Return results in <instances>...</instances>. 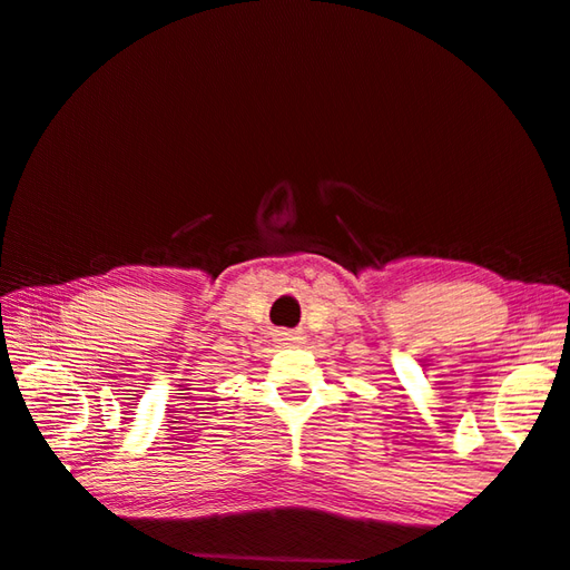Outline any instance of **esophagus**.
Wrapping results in <instances>:
<instances>
[{
	"label": "esophagus",
	"mask_w": 570,
	"mask_h": 570,
	"mask_svg": "<svg viewBox=\"0 0 570 570\" xmlns=\"http://www.w3.org/2000/svg\"><path fill=\"white\" fill-rule=\"evenodd\" d=\"M299 340H303V337L289 335V332H281V335H277V342H283V345H297Z\"/></svg>",
	"instance_id": "34e87169"
}]
</instances>
